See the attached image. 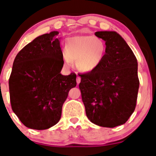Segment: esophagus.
Listing matches in <instances>:
<instances>
[{
  "label": "esophagus",
  "mask_w": 156,
  "mask_h": 156,
  "mask_svg": "<svg viewBox=\"0 0 156 156\" xmlns=\"http://www.w3.org/2000/svg\"><path fill=\"white\" fill-rule=\"evenodd\" d=\"M76 82H77V84H78V85L80 83V77H77Z\"/></svg>",
  "instance_id": "obj_1"
}]
</instances>
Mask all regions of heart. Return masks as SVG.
Here are the masks:
<instances>
[{"mask_svg": "<svg viewBox=\"0 0 156 156\" xmlns=\"http://www.w3.org/2000/svg\"><path fill=\"white\" fill-rule=\"evenodd\" d=\"M108 52V46L102 38L93 35H78L69 37L65 42L62 57L66 67L76 62L78 70L91 73L102 65Z\"/></svg>", "mask_w": 156, "mask_h": 156, "instance_id": "b5f03b06", "label": "heart"}]
</instances>
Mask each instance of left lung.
<instances>
[{
    "instance_id": "8db88e82",
    "label": "left lung",
    "mask_w": 156,
    "mask_h": 156,
    "mask_svg": "<svg viewBox=\"0 0 156 156\" xmlns=\"http://www.w3.org/2000/svg\"><path fill=\"white\" fill-rule=\"evenodd\" d=\"M94 34L105 41L108 52L96 70L80 75L79 89L89 121L113 128L124 124L134 111L140 86L137 60L115 31Z\"/></svg>"
}]
</instances>
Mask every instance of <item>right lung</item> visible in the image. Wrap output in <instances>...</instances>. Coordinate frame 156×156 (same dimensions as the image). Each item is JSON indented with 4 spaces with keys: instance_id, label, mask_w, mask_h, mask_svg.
I'll return each instance as SVG.
<instances>
[{
    "instance_id": "right-lung-1",
    "label": "right lung",
    "mask_w": 156,
    "mask_h": 156,
    "mask_svg": "<svg viewBox=\"0 0 156 156\" xmlns=\"http://www.w3.org/2000/svg\"><path fill=\"white\" fill-rule=\"evenodd\" d=\"M58 31L37 37L17 54L9 80L12 108L27 128L44 130L61 119L69 91L76 86V75L63 76Z\"/></svg>"
}]
</instances>
